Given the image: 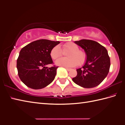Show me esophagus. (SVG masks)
I'll use <instances>...</instances> for the list:
<instances>
[{
	"label": "esophagus",
	"instance_id": "1",
	"mask_svg": "<svg viewBox=\"0 0 125 125\" xmlns=\"http://www.w3.org/2000/svg\"><path fill=\"white\" fill-rule=\"evenodd\" d=\"M66 70H67L68 71H71V68H67V67H65Z\"/></svg>",
	"mask_w": 125,
	"mask_h": 125
}]
</instances>
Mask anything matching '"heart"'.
Listing matches in <instances>:
<instances>
[{"mask_svg":"<svg viewBox=\"0 0 125 125\" xmlns=\"http://www.w3.org/2000/svg\"><path fill=\"white\" fill-rule=\"evenodd\" d=\"M64 51H70L66 54L68 58H61L55 62L58 66L65 67H73L77 65H82L87 60V54L81 50H79L78 45L73 42H68L63 46ZM62 51L59 45L54 46L50 51V56L53 59H57L62 56Z\"/></svg>","mask_w":125,"mask_h":125,"instance_id":"1","label":"heart"}]
</instances>
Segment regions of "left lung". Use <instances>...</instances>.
Here are the masks:
<instances>
[{"instance_id":"1","label":"left lung","mask_w":125,"mask_h":125,"mask_svg":"<svg viewBox=\"0 0 125 125\" xmlns=\"http://www.w3.org/2000/svg\"><path fill=\"white\" fill-rule=\"evenodd\" d=\"M74 43L84 50L87 60L82 68L76 70L77 75L73 81L83 88L98 85L109 73L110 59L107 50L96 41L81 40Z\"/></svg>"}]
</instances>
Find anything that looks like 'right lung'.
Instances as JSON below:
<instances>
[{
  "label": "right lung",
  "mask_w": 125,
  "mask_h": 125,
  "mask_svg": "<svg viewBox=\"0 0 125 125\" xmlns=\"http://www.w3.org/2000/svg\"><path fill=\"white\" fill-rule=\"evenodd\" d=\"M59 41L40 40L32 42L21 50L16 67L20 80L33 89L45 88L53 81L58 67L48 68L53 63L50 51Z\"/></svg>",
  "instance_id": "right-lung-1"
}]
</instances>
